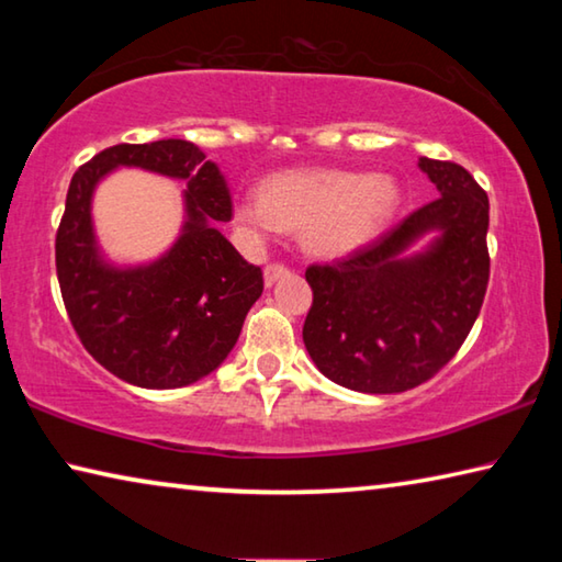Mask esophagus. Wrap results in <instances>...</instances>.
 <instances>
[{
  "instance_id": "1",
  "label": "esophagus",
  "mask_w": 562,
  "mask_h": 562,
  "mask_svg": "<svg viewBox=\"0 0 562 562\" xmlns=\"http://www.w3.org/2000/svg\"><path fill=\"white\" fill-rule=\"evenodd\" d=\"M284 274H290V270L280 262H272V265H268V268H265V284L272 288V284L278 282L280 278H284Z\"/></svg>"
}]
</instances>
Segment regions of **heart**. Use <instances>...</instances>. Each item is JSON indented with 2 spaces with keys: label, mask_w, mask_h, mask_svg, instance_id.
<instances>
[{
  "label": "heart",
  "mask_w": 562,
  "mask_h": 562,
  "mask_svg": "<svg viewBox=\"0 0 562 562\" xmlns=\"http://www.w3.org/2000/svg\"><path fill=\"white\" fill-rule=\"evenodd\" d=\"M402 207V188L392 176L357 170H288L272 176L262 193L250 190L235 215L255 237L282 227H304V245L322 258H345L374 243Z\"/></svg>",
  "instance_id": "1"
}]
</instances>
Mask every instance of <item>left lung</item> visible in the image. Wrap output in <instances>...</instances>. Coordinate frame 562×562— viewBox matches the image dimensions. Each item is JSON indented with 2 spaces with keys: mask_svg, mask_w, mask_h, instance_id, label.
<instances>
[{
  "mask_svg": "<svg viewBox=\"0 0 562 562\" xmlns=\"http://www.w3.org/2000/svg\"><path fill=\"white\" fill-rule=\"evenodd\" d=\"M439 198L379 240L304 272L302 339L331 382L398 394L431 379L469 337L488 284V195L451 160L418 158ZM430 237L422 251L413 245Z\"/></svg>",
  "mask_w": 562,
  "mask_h": 562,
  "instance_id": "left-lung-1",
  "label": "left lung"
}]
</instances>
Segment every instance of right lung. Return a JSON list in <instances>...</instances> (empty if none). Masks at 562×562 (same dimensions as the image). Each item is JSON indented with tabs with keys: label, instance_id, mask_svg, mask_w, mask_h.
<instances>
[{
	"label": "right lung",
	"instance_id": "obj_1",
	"mask_svg": "<svg viewBox=\"0 0 562 562\" xmlns=\"http://www.w3.org/2000/svg\"><path fill=\"white\" fill-rule=\"evenodd\" d=\"M119 167L187 183L181 233L150 263H111L98 245L92 193ZM231 217L221 168L183 138L111 146L76 170L56 233V274L76 335L101 367L133 386L178 389L223 364L262 294V270L217 231Z\"/></svg>",
	"mask_w": 562,
	"mask_h": 562
}]
</instances>
